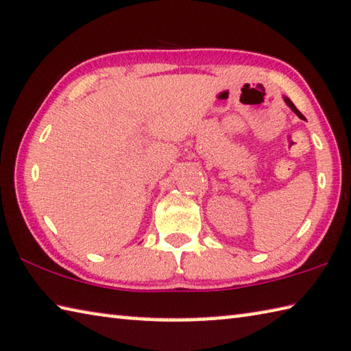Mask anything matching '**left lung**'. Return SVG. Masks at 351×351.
I'll return each mask as SVG.
<instances>
[{"mask_svg":"<svg viewBox=\"0 0 351 351\" xmlns=\"http://www.w3.org/2000/svg\"><path fill=\"white\" fill-rule=\"evenodd\" d=\"M285 101H286V104L289 106V108H291V109L293 110V112H295V114L300 117V119H304V117L302 115V112H300V110L295 108V104H293V103L291 101V99H289V98H285Z\"/></svg>","mask_w":351,"mask_h":351,"instance_id":"left-lung-1","label":"left lung"}]
</instances>
